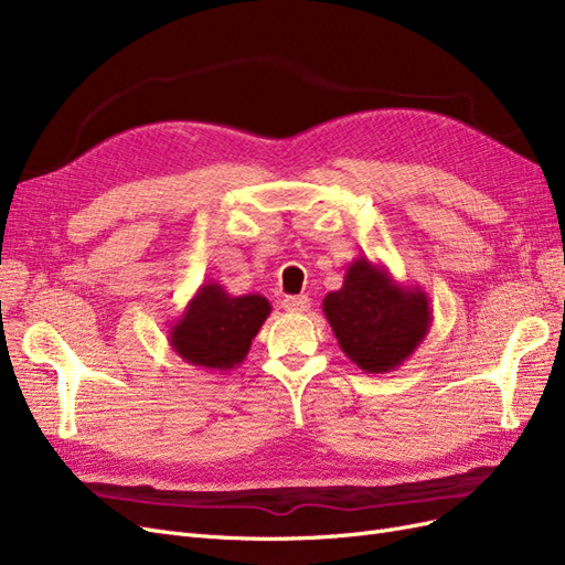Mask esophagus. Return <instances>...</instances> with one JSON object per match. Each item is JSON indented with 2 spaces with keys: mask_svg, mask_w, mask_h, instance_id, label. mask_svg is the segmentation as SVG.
<instances>
[{
  "mask_svg": "<svg viewBox=\"0 0 565 565\" xmlns=\"http://www.w3.org/2000/svg\"><path fill=\"white\" fill-rule=\"evenodd\" d=\"M282 309L287 313H306L311 309V299L306 295H297V297H285L282 299Z\"/></svg>",
  "mask_w": 565,
  "mask_h": 565,
  "instance_id": "34e87169",
  "label": "esophagus"
}]
</instances>
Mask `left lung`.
<instances>
[{"label": "left lung", "mask_w": 565, "mask_h": 565, "mask_svg": "<svg viewBox=\"0 0 565 565\" xmlns=\"http://www.w3.org/2000/svg\"><path fill=\"white\" fill-rule=\"evenodd\" d=\"M339 349L363 372L398 370L429 334L431 303L419 285H401L386 266L358 256L344 285L322 299Z\"/></svg>", "instance_id": "8db88e82"}]
</instances>
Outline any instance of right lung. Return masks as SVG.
Instances as JSON below:
<instances>
[{
    "instance_id": "1",
    "label": "right lung",
    "mask_w": 565,
    "mask_h": 565,
    "mask_svg": "<svg viewBox=\"0 0 565 565\" xmlns=\"http://www.w3.org/2000/svg\"><path fill=\"white\" fill-rule=\"evenodd\" d=\"M270 316V301L262 295H228L218 282L200 285L179 320L169 328V344L188 365L231 372L241 365Z\"/></svg>"
}]
</instances>
